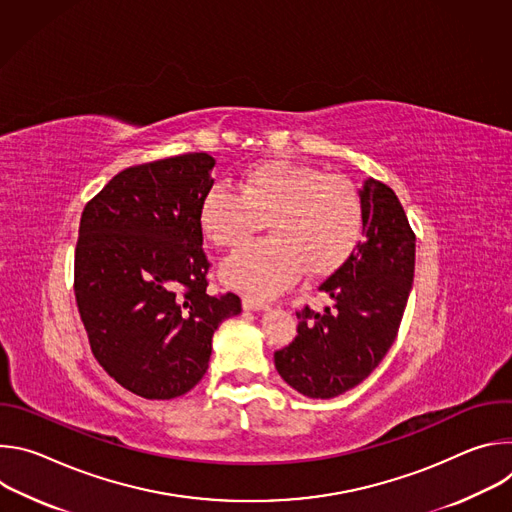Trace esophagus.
I'll use <instances>...</instances> for the list:
<instances>
[{
	"mask_svg": "<svg viewBox=\"0 0 512 512\" xmlns=\"http://www.w3.org/2000/svg\"><path fill=\"white\" fill-rule=\"evenodd\" d=\"M243 308L245 310H251V312H259V310H267L269 304L263 302V300H257V298H251V296H245L243 298Z\"/></svg>",
	"mask_w": 512,
	"mask_h": 512,
	"instance_id": "obj_1",
	"label": "esophagus"
}]
</instances>
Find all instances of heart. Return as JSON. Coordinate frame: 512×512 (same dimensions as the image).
I'll list each match as a JSON object with an SVG mask.
<instances>
[{"label": "heart", "instance_id": "b5f03b06", "mask_svg": "<svg viewBox=\"0 0 512 512\" xmlns=\"http://www.w3.org/2000/svg\"><path fill=\"white\" fill-rule=\"evenodd\" d=\"M269 237L235 251L221 269L227 285L257 298L281 294L304 273L328 275L354 251L362 229V202L354 184L336 174L269 160L249 168L237 192L216 184L200 204L206 239L233 249L261 227Z\"/></svg>", "mask_w": 512, "mask_h": 512}]
</instances>
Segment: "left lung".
<instances>
[{
    "mask_svg": "<svg viewBox=\"0 0 512 512\" xmlns=\"http://www.w3.org/2000/svg\"><path fill=\"white\" fill-rule=\"evenodd\" d=\"M362 241L320 285L334 308L298 312V336L273 354L281 379L332 399L367 379L395 342L415 271V233L395 192L369 178L360 190Z\"/></svg>",
    "mask_w": 512,
    "mask_h": 512,
    "instance_id": "1",
    "label": "left lung"
}]
</instances>
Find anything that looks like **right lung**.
Segmentation results:
<instances>
[{
	"label": "right lung",
	"mask_w": 512,
	"mask_h": 512,
	"mask_svg": "<svg viewBox=\"0 0 512 512\" xmlns=\"http://www.w3.org/2000/svg\"><path fill=\"white\" fill-rule=\"evenodd\" d=\"M214 158L182 154L131 166L87 202L75 251V296L91 350L127 391L174 399L206 373L212 334L241 312L208 296L200 204Z\"/></svg>",
	"instance_id": "obj_1"
}]
</instances>
